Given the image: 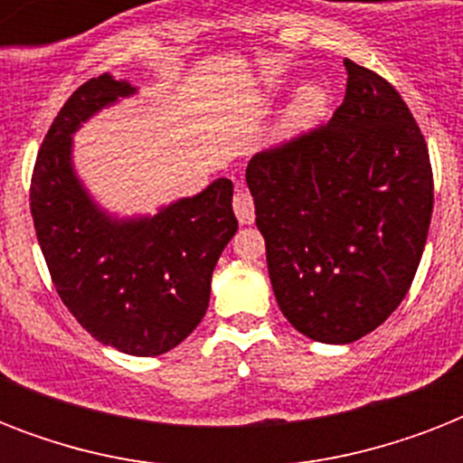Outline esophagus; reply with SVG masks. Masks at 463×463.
<instances>
[{"label": "esophagus", "instance_id": "34e87169", "mask_svg": "<svg viewBox=\"0 0 463 463\" xmlns=\"http://www.w3.org/2000/svg\"><path fill=\"white\" fill-rule=\"evenodd\" d=\"M232 211H235V216H238L240 223H252L254 221V202L252 194L247 192V189H235V196H232Z\"/></svg>", "mask_w": 463, "mask_h": 463}]
</instances>
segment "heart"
<instances>
[{
	"mask_svg": "<svg viewBox=\"0 0 463 463\" xmlns=\"http://www.w3.org/2000/svg\"><path fill=\"white\" fill-rule=\"evenodd\" d=\"M326 108H329V98L322 89L317 86H307L298 93V98L290 105V110L286 112V119H283L281 132L286 137H293L298 132H305L309 127H315L319 119L326 115Z\"/></svg>",
	"mask_w": 463,
	"mask_h": 463,
	"instance_id": "heart-1",
	"label": "heart"
}]
</instances>
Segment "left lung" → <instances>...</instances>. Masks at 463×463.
<instances>
[{
	"label": "left lung",
	"instance_id": "obj_1",
	"mask_svg": "<svg viewBox=\"0 0 463 463\" xmlns=\"http://www.w3.org/2000/svg\"><path fill=\"white\" fill-rule=\"evenodd\" d=\"M334 118L247 165L276 303L300 334L351 344L409 293L432 216L428 144L377 71L345 60Z\"/></svg>",
	"mask_w": 463,
	"mask_h": 463
}]
</instances>
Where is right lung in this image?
Listing matches in <instances>:
<instances>
[{
  "instance_id": "1",
  "label": "right lung",
  "mask_w": 463,
  "mask_h": 463,
  "mask_svg": "<svg viewBox=\"0 0 463 463\" xmlns=\"http://www.w3.org/2000/svg\"><path fill=\"white\" fill-rule=\"evenodd\" d=\"M134 89L93 76L47 129L31 177V216L61 303L100 344L160 355L206 315L211 274L238 231L232 182L221 177L154 218L118 223L96 209L71 170V134Z\"/></svg>"
}]
</instances>
